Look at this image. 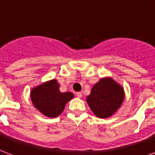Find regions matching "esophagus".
Here are the masks:
<instances>
[{
  "label": "esophagus",
  "mask_w": 155,
  "mask_h": 155,
  "mask_svg": "<svg viewBox=\"0 0 155 155\" xmlns=\"http://www.w3.org/2000/svg\"><path fill=\"white\" fill-rule=\"evenodd\" d=\"M76 96L78 97H82V93H80V92H78V93H76Z\"/></svg>",
  "instance_id": "esophagus-1"
}]
</instances>
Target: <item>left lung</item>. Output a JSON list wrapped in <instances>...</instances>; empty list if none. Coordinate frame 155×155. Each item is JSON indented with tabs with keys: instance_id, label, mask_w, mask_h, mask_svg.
Here are the masks:
<instances>
[{
	"instance_id": "obj_1",
	"label": "left lung",
	"mask_w": 155,
	"mask_h": 155,
	"mask_svg": "<svg viewBox=\"0 0 155 155\" xmlns=\"http://www.w3.org/2000/svg\"><path fill=\"white\" fill-rule=\"evenodd\" d=\"M124 98L122 87L110 78H106L93 86L90 95L87 97V102L97 116L107 118L120 108Z\"/></svg>"
}]
</instances>
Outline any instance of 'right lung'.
Listing matches in <instances>:
<instances>
[{
  "mask_svg": "<svg viewBox=\"0 0 155 155\" xmlns=\"http://www.w3.org/2000/svg\"><path fill=\"white\" fill-rule=\"evenodd\" d=\"M33 105L48 117H57L65 108V105L72 99L71 93H61L56 80H50L33 88L31 93Z\"/></svg>",
  "mask_w": 155,
  "mask_h": 155,
  "instance_id": "1",
  "label": "right lung"
}]
</instances>
